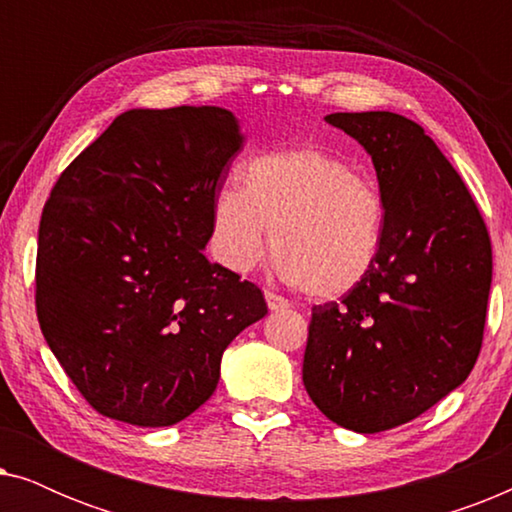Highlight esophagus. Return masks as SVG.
<instances>
[{"mask_svg":"<svg viewBox=\"0 0 512 512\" xmlns=\"http://www.w3.org/2000/svg\"><path fill=\"white\" fill-rule=\"evenodd\" d=\"M265 303H268V310H272V312L289 307V300H284L282 296H277V293H272V291H265Z\"/></svg>","mask_w":512,"mask_h":512,"instance_id":"1","label":"esophagus"}]
</instances>
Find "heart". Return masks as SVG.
Masks as SVG:
<instances>
[{
    "label": "heart",
    "instance_id": "1",
    "mask_svg": "<svg viewBox=\"0 0 512 512\" xmlns=\"http://www.w3.org/2000/svg\"><path fill=\"white\" fill-rule=\"evenodd\" d=\"M286 282L333 300L366 282L387 235V202L377 181L319 146L251 158L240 188H221L209 216L219 263L249 272L270 244Z\"/></svg>",
    "mask_w": 512,
    "mask_h": 512
}]
</instances>
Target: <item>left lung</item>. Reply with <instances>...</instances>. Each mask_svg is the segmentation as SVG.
<instances>
[{
    "label": "left lung",
    "mask_w": 512,
    "mask_h": 512,
    "mask_svg": "<svg viewBox=\"0 0 512 512\" xmlns=\"http://www.w3.org/2000/svg\"><path fill=\"white\" fill-rule=\"evenodd\" d=\"M373 158L387 235L366 282L312 307L303 382L314 405L356 433L415 419L478 361L492 286L480 209L422 125L391 111L328 114Z\"/></svg>",
    "instance_id": "obj_1"
}]
</instances>
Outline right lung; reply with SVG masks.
Returning <instances> with one entry per match:
<instances>
[{"label": "right lung", "instance_id": "obj_1", "mask_svg": "<svg viewBox=\"0 0 512 512\" xmlns=\"http://www.w3.org/2000/svg\"><path fill=\"white\" fill-rule=\"evenodd\" d=\"M240 146L228 109H130L55 181L39 223L37 317L100 415L186 419L214 394L226 347L268 314L256 284L202 254Z\"/></svg>", "mask_w": 512, "mask_h": 512}]
</instances>
